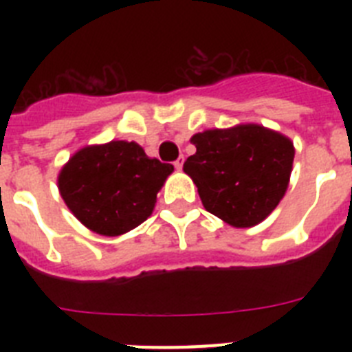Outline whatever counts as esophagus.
Instances as JSON below:
<instances>
[{
	"label": "esophagus",
	"mask_w": 352,
	"mask_h": 352,
	"mask_svg": "<svg viewBox=\"0 0 352 352\" xmlns=\"http://www.w3.org/2000/svg\"><path fill=\"white\" fill-rule=\"evenodd\" d=\"M183 162H185V158H183V157H179L178 160L174 162V167H176V169H178V170H182V167H183Z\"/></svg>",
	"instance_id": "34e87169"
}]
</instances>
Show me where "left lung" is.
<instances>
[{"label": "left lung", "instance_id": "1", "mask_svg": "<svg viewBox=\"0 0 352 352\" xmlns=\"http://www.w3.org/2000/svg\"><path fill=\"white\" fill-rule=\"evenodd\" d=\"M195 153L183 164L204 208L232 227L263 222L284 197L291 178V139L247 123L190 139Z\"/></svg>", "mask_w": 352, "mask_h": 352}]
</instances>
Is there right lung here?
Instances as JSON below:
<instances>
[{
    "label": "right lung",
    "instance_id": "add662e5",
    "mask_svg": "<svg viewBox=\"0 0 352 352\" xmlns=\"http://www.w3.org/2000/svg\"><path fill=\"white\" fill-rule=\"evenodd\" d=\"M174 167L149 158L138 142L86 146L67 162L58 188L89 231L120 236L153 213L157 194Z\"/></svg>",
    "mask_w": 352,
    "mask_h": 352
}]
</instances>
